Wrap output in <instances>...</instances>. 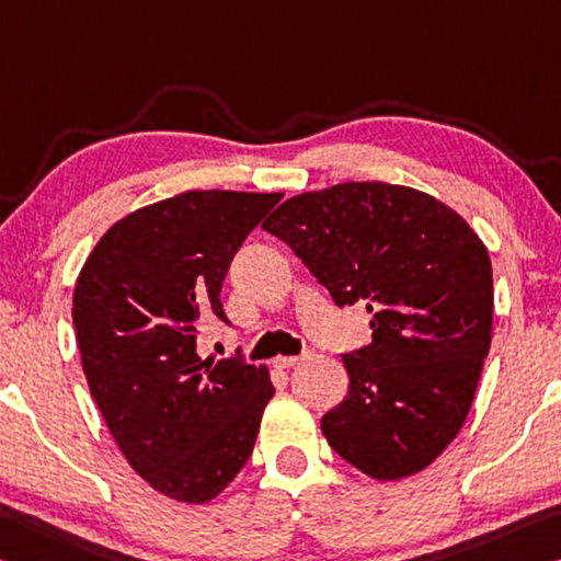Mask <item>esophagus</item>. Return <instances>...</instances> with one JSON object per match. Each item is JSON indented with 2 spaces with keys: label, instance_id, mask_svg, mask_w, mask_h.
I'll list each match as a JSON object with an SVG mask.
<instances>
[{
  "label": "esophagus",
  "instance_id": "esophagus-1",
  "mask_svg": "<svg viewBox=\"0 0 561 561\" xmlns=\"http://www.w3.org/2000/svg\"><path fill=\"white\" fill-rule=\"evenodd\" d=\"M305 357L307 354H299V357H277V362L274 364H277L279 369H291V367H297L299 362H305Z\"/></svg>",
  "mask_w": 561,
  "mask_h": 561
}]
</instances>
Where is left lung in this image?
<instances>
[{
	"instance_id": "1",
	"label": "left lung",
	"mask_w": 561,
	"mask_h": 561,
	"mask_svg": "<svg viewBox=\"0 0 561 561\" xmlns=\"http://www.w3.org/2000/svg\"><path fill=\"white\" fill-rule=\"evenodd\" d=\"M262 227L336 305L371 314V342L342 357L350 392L322 416L329 447L379 482L422 472L465 424L492 344L484 242L432 194L387 182L297 194Z\"/></svg>"
}]
</instances>
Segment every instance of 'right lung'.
<instances>
[{"instance_id":"obj_1","label":"right lung","mask_w":561,"mask_h":561,"mask_svg":"<svg viewBox=\"0 0 561 561\" xmlns=\"http://www.w3.org/2000/svg\"><path fill=\"white\" fill-rule=\"evenodd\" d=\"M279 192L192 190L106 229L79 272L72 319L96 407L131 469L169 500L207 504L254 449L270 369L202 359L197 334L227 322L221 282Z\"/></svg>"}]
</instances>
